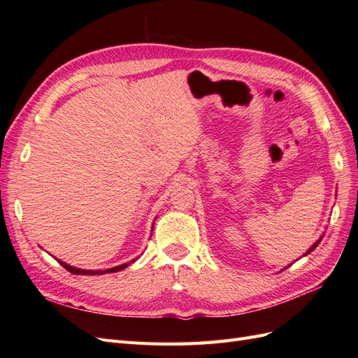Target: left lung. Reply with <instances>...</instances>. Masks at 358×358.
<instances>
[{"instance_id":"left-lung-1","label":"left lung","mask_w":358,"mask_h":358,"mask_svg":"<svg viewBox=\"0 0 358 358\" xmlns=\"http://www.w3.org/2000/svg\"><path fill=\"white\" fill-rule=\"evenodd\" d=\"M322 237H324V234H322V236H321V237H320V239H318V241H317V242H315V243H313V245H312V246H310V248H309V249H308V251H306V252H305V254H303V257H305V255H308V254H310V252H312V251H313V249H315V248H317V246H318V243H320V242H321V239H322ZM285 268H287V267H285Z\"/></svg>"}]
</instances>
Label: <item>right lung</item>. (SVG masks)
I'll list each match as a JSON object with an SVG mask.
<instances>
[{
    "label": "right lung",
    "instance_id": "right-lung-1",
    "mask_svg": "<svg viewBox=\"0 0 358 358\" xmlns=\"http://www.w3.org/2000/svg\"><path fill=\"white\" fill-rule=\"evenodd\" d=\"M154 224H155V221H154ZM154 224H152V230H154ZM58 259V258H57ZM137 259V258H136ZM136 259H131V262L129 263H125V264H121V266H115V267H112V268H104V270H85V268H79V267H74V266H70V264H67V263H64V262H61V259H58V263L64 267V268H67L69 272H71V273H74V275H104V273H115V272H119V270H122V268H125V267H128L129 264H133Z\"/></svg>",
    "mask_w": 358,
    "mask_h": 358
}]
</instances>
